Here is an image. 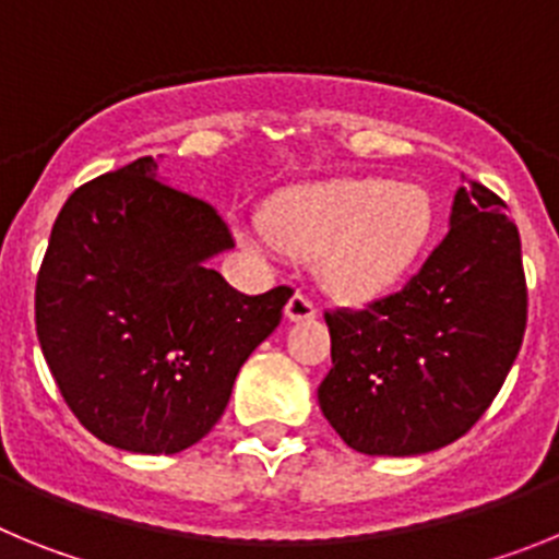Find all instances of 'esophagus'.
<instances>
[{
	"label": "esophagus",
	"instance_id": "1",
	"mask_svg": "<svg viewBox=\"0 0 559 559\" xmlns=\"http://www.w3.org/2000/svg\"><path fill=\"white\" fill-rule=\"evenodd\" d=\"M285 316H288L290 322H302V319H313V316H319V308H316V302L308 294L296 290V294L288 299V305H285Z\"/></svg>",
	"mask_w": 559,
	"mask_h": 559
}]
</instances>
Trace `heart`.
<instances>
[{
    "label": "heart",
    "mask_w": 559,
    "mask_h": 559,
    "mask_svg": "<svg viewBox=\"0 0 559 559\" xmlns=\"http://www.w3.org/2000/svg\"><path fill=\"white\" fill-rule=\"evenodd\" d=\"M433 224L423 187L344 179L296 192L276 206L269 246L324 254V280L349 299L380 294L417 260Z\"/></svg>",
    "instance_id": "heart-1"
}]
</instances>
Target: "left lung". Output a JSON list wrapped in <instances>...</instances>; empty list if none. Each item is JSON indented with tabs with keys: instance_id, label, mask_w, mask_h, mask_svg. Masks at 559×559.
Here are the masks:
<instances>
[{
	"instance_id": "obj_1",
	"label": "left lung",
	"mask_w": 559,
	"mask_h": 559,
	"mask_svg": "<svg viewBox=\"0 0 559 559\" xmlns=\"http://www.w3.org/2000/svg\"><path fill=\"white\" fill-rule=\"evenodd\" d=\"M521 235L478 181L459 187L448 235L417 274L367 308L324 310L333 367L319 406L349 448L414 456L476 426L526 330Z\"/></svg>"
}]
</instances>
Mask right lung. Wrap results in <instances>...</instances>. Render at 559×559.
I'll return each mask as SVG.
<instances>
[{"label": "right lung", "instance_id": "1", "mask_svg": "<svg viewBox=\"0 0 559 559\" xmlns=\"http://www.w3.org/2000/svg\"><path fill=\"white\" fill-rule=\"evenodd\" d=\"M235 246L218 210L156 179L151 156L78 187L36 280V333L81 426L131 453L212 431L294 288L260 296L206 265Z\"/></svg>", "mask_w": 559, "mask_h": 559}]
</instances>
